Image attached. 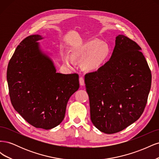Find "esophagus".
Masks as SVG:
<instances>
[{"mask_svg": "<svg viewBox=\"0 0 159 159\" xmlns=\"http://www.w3.org/2000/svg\"><path fill=\"white\" fill-rule=\"evenodd\" d=\"M79 81H80V85H81V86L84 85V78H82V77H81V78H80Z\"/></svg>", "mask_w": 159, "mask_h": 159, "instance_id": "obj_1", "label": "esophagus"}]
</instances>
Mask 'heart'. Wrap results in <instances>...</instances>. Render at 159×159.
Segmentation results:
<instances>
[{
	"instance_id": "heart-1",
	"label": "heart",
	"mask_w": 159,
	"mask_h": 159,
	"mask_svg": "<svg viewBox=\"0 0 159 159\" xmlns=\"http://www.w3.org/2000/svg\"><path fill=\"white\" fill-rule=\"evenodd\" d=\"M111 54L110 47L106 43L98 40H90L73 49L71 56L69 54L62 56L64 63L73 66L74 60L81 61V67L84 71L93 72L98 71L106 63Z\"/></svg>"
}]
</instances>
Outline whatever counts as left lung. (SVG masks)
I'll list each match as a JSON object with an SVG mask.
<instances>
[{
  "label": "left lung",
  "mask_w": 159,
  "mask_h": 159,
  "mask_svg": "<svg viewBox=\"0 0 159 159\" xmlns=\"http://www.w3.org/2000/svg\"><path fill=\"white\" fill-rule=\"evenodd\" d=\"M141 50L135 42L119 34L109 60L85 75L91 120L100 131H121L143 113L152 77Z\"/></svg>",
  "instance_id": "left-lung-1"
}]
</instances>
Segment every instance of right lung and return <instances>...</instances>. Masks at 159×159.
Listing matches in <instances>:
<instances>
[{
	"label": "right lung",
	"mask_w": 159,
	"mask_h": 159,
	"mask_svg": "<svg viewBox=\"0 0 159 159\" xmlns=\"http://www.w3.org/2000/svg\"><path fill=\"white\" fill-rule=\"evenodd\" d=\"M25 38L9 61L7 78L13 107L31 125L51 129L64 119L67 103L80 88L76 74L57 73L51 57L38 41Z\"/></svg>",
	"instance_id": "right-lung-1"
}]
</instances>
